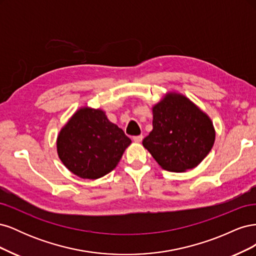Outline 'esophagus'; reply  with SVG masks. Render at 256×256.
Masks as SVG:
<instances>
[{
  "mask_svg": "<svg viewBox=\"0 0 256 256\" xmlns=\"http://www.w3.org/2000/svg\"><path fill=\"white\" fill-rule=\"evenodd\" d=\"M142 140H143V136H134V141L136 143H140V142H142Z\"/></svg>",
  "mask_w": 256,
  "mask_h": 256,
  "instance_id": "obj_1",
  "label": "esophagus"
}]
</instances>
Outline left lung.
Returning <instances> with one entry per match:
<instances>
[{
	"label": "left lung",
	"mask_w": 256,
	"mask_h": 256,
	"mask_svg": "<svg viewBox=\"0 0 256 256\" xmlns=\"http://www.w3.org/2000/svg\"><path fill=\"white\" fill-rule=\"evenodd\" d=\"M214 138L210 118L184 95L168 92L152 106V130L142 143L162 168L184 172L205 159Z\"/></svg>",
	"instance_id": "8db88e82"
}]
</instances>
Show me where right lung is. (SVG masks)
Here are the masks:
<instances>
[{
	"mask_svg": "<svg viewBox=\"0 0 256 256\" xmlns=\"http://www.w3.org/2000/svg\"><path fill=\"white\" fill-rule=\"evenodd\" d=\"M130 138L102 109L82 106L60 129L56 150L63 164L84 180H98L116 168Z\"/></svg>",
	"mask_w": 256,
	"mask_h": 256,
	"instance_id": "1",
	"label": "right lung"
}]
</instances>
